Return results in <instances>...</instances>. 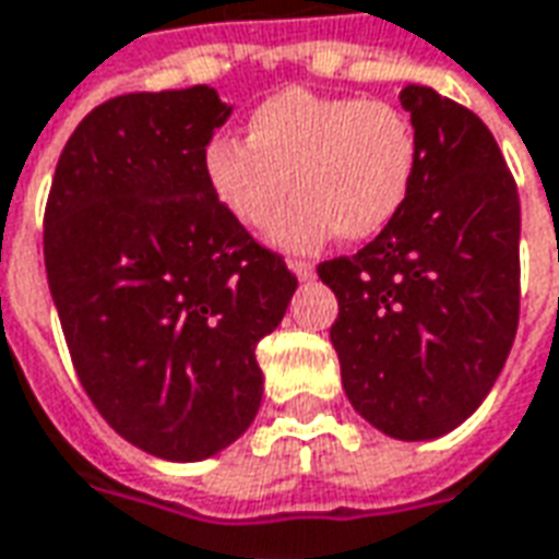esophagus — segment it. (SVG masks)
Instances as JSON below:
<instances>
[{
	"label": "esophagus",
	"mask_w": 559,
	"mask_h": 559,
	"mask_svg": "<svg viewBox=\"0 0 559 559\" xmlns=\"http://www.w3.org/2000/svg\"><path fill=\"white\" fill-rule=\"evenodd\" d=\"M287 266H290V272L299 281L314 278V266H311V263H306V260H287Z\"/></svg>",
	"instance_id": "esophagus-1"
}]
</instances>
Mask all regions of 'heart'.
<instances>
[{
	"label": "heart",
	"instance_id": "obj_1",
	"mask_svg": "<svg viewBox=\"0 0 559 559\" xmlns=\"http://www.w3.org/2000/svg\"><path fill=\"white\" fill-rule=\"evenodd\" d=\"M245 132V142L214 135L205 144V185L248 229L266 226L293 190L269 229L284 251H311L335 233L374 239L415 185V127L384 99L287 87L253 108Z\"/></svg>",
	"mask_w": 559,
	"mask_h": 559
}]
</instances>
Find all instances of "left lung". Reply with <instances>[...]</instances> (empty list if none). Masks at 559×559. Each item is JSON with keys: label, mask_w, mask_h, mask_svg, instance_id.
Segmentation results:
<instances>
[{"label": "left lung", "mask_w": 559, "mask_h": 559, "mask_svg": "<svg viewBox=\"0 0 559 559\" xmlns=\"http://www.w3.org/2000/svg\"><path fill=\"white\" fill-rule=\"evenodd\" d=\"M417 135L402 212L354 257L320 263L338 299L330 338L350 405L402 442L460 427L506 366L521 314V202L469 108L408 84Z\"/></svg>", "instance_id": "8db88e82"}]
</instances>
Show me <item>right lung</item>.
<instances>
[{"label":"right lung","instance_id":"add662e5","mask_svg":"<svg viewBox=\"0 0 559 559\" xmlns=\"http://www.w3.org/2000/svg\"><path fill=\"white\" fill-rule=\"evenodd\" d=\"M229 115L205 84L108 99L62 147L45 209L78 378L111 429L171 463L221 454L251 427L257 342L296 293L205 185L202 151Z\"/></svg>","mask_w":559,"mask_h":559}]
</instances>
